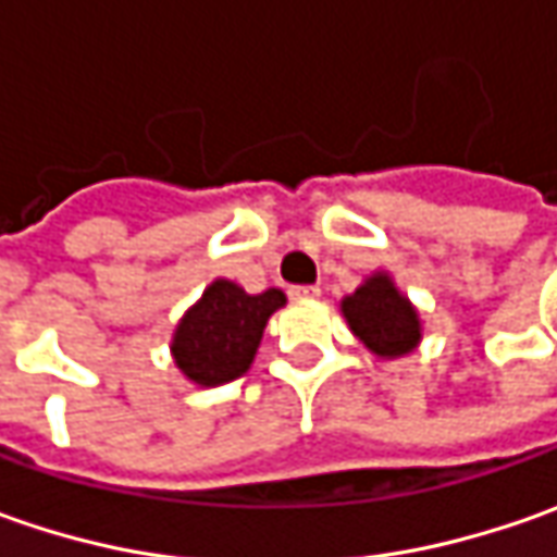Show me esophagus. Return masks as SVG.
<instances>
[{"mask_svg":"<svg viewBox=\"0 0 557 557\" xmlns=\"http://www.w3.org/2000/svg\"><path fill=\"white\" fill-rule=\"evenodd\" d=\"M319 294H322V290L315 288V285H294V288L288 290L290 300H319Z\"/></svg>","mask_w":557,"mask_h":557,"instance_id":"34e87169","label":"esophagus"}]
</instances>
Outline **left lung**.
I'll use <instances>...</instances> for the list:
<instances>
[{
  "mask_svg": "<svg viewBox=\"0 0 557 557\" xmlns=\"http://www.w3.org/2000/svg\"><path fill=\"white\" fill-rule=\"evenodd\" d=\"M341 315L354 337L377 359H399L421 344V312L396 288L394 275L377 269L362 278V285L341 300Z\"/></svg>",
  "mask_w": 557,
  "mask_h": 557,
  "instance_id": "1",
  "label": "left lung"
}]
</instances>
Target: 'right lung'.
Returning <instances> with one entry per match:
<instances>
[{"label": "right lung", "instance_id": "right-lung-1", "mask_svg": "<svg viewBox=\"0 0 557 557\" xmlns=\"http://www.w3.org/2000/svg\"><path fill=\"white\" fill-rule=\"evenodd\" d=\"M285 304V290L247 294L228 278H213L173 329V366L198 387H220L242 377L257 356L269 315Z\"/></svg>", "mask_w": 557, "mask_h": 557}]
</instances>
